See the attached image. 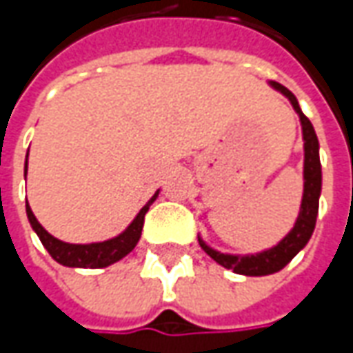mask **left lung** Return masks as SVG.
Instances as JSON below:
<instances>
[{
	"mask_svg": "<svg viewBox=\"0 0 353 353\" xmlns=\"http://www.w3.org/2000/svg\"><path fill=\"white\" fill-rule=\"evenodd\" d=\"M269 86L273 90L281 92L289 102L292 110L296 112V116L301 119V128H303V149H305V167H303V200H301V208L299 216L294 220V225L291 232L277 241L273 248L257 253H222V251L210 248L202 237L198 236L200 248L210 255L216 263H220L225 269H232L237 275H245V277H263V275H273L281 271L285 265L291 261L292 257L301 250H305L308 239L312 237L314 225H316V216H319V200L322 192V167H320V145L316 131L312 128L310 119L303 114L299 100L294 98L291 90L285 88L283 84L269 80Z\"/></svg>",
	"mask_w": 353,
	"mask_h": 353,
	"instance_id": "1",
	"label": "left lung"
}]
</instances>
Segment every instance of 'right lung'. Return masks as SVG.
I'll return each mask as SVG.
<instances>
[{
	"label": "right lung",
	"instance_id": "1",
	"mask_svg": "<svg viewBox=\"0 0 353 353\" xmlns=\"http://www.w3.org/2000/svg\"><path fill=\"white\" fill-rule=\"evenodd\" d=\"M27 157H29V153H27ZM25 176H27V163H25ZM157 196H159V190L121 234H117L116 237H110V239H103V241H92V243H68V241H62L59 237L50 236L47 230L39 224V220L34 218L29 202H27V218H29V224L34 230V234L41 239V243L45 245V250L50 253V257L57 263L64 265V267H80V269H102L108 265L117 263L119 259H123L128 255L129 251H133V248L137 245V241L141 237L145 214L149 210V206L155 202Z\"/></svg>",
	"mask_w": 353,
	"mask_h": 353
}]
</instances>
